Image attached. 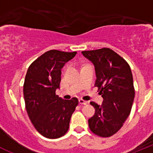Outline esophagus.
<instances>
[{"mask_svg":"<svg viewBox=\"0 0 153 153\" xmlns=\"http://www.w3.org/2000/svg\"><path fill=\"white\" fill-rule=\"evenodd\" d=\"M79 104H81V105H86V104H87V102L85 100H82V99H79Z\"/></svg>","mask_w":153,"mask_h":153,"instance_id":"esophagus-1","label":"esophagus"}]
</instances>
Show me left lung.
Listing matches in <instances>:
<instances>
[{
    "mask_svg": "<svg viewBox=\"0 0 153 153\" xmlns=\"http://www.w3.org/2000/svg\"><path fill=\"white\" fill-rule=\"evenodd\" d=\"M82 53L94 65L95 86L103 98L101 105L90 102L95 113L89 119V127L97 136L109 137L121 129L132 109L135 90L130 67L109 48Z\"/></svg>",
    "mask_w": 153,
    "mask_h": 153,
    "instance_id": "left-lung-1",
    "label": "left lung"
}]
</instances>
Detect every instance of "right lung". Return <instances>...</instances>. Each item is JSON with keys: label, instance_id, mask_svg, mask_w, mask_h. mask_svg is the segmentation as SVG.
I'll list each match as a JSON object with an SVG mask.
<instances>
[{"label": "right lung", "instance_id": "1", "mask_svg": "<svg viewBox=\"0 0 153 153\" xmlns=\"http://www.w3.org/2000/svg\"><path fill=\"white\" fill-rule=\"evenodd\" d=\"M76 52L51 50L31 63L24 84L28 117L35 129L48 139H57L68 131L71 116L79 103L77 98L63 100L56 95L60 89L61 69Z\"/></svg>", "mask_w": 153, "mask_h": 153}]
</instances>
